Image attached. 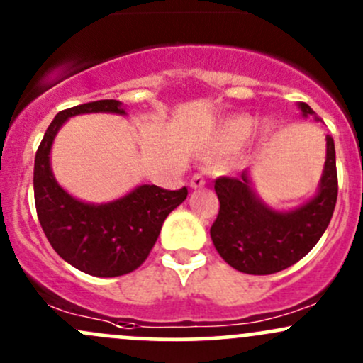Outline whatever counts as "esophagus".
<instances>
[{
  "label": "esophagus",
  "instance_id": "34e87169",
  "mask_svg": "<svg viewBox=\"0 0 363 363\" xmlns=\"http://www.w3.org/2000/svg\"><path fill=\"white\" fill-rule=\"evenodd\" d=\"M189 186H191L193 189H198V188H203L205 186V179L201 174H194L191 177V182H189Z\"/></svg>",
  "mask_w": 363,
  "mask_h": 363
}]
</instances>
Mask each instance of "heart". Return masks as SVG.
Returning a JSON list of instances; mask_svg holds the SVG:
<instances>
[{"label":"heart","instance_id":"1","mask_svg":"<svg viewBox=\"0 0 363 363\" xmlns=\"http://www.w3.org/2000/svg\"><path fill=\"white\" fill-rule=\"evenodd\" d=\"M255 128V120L249 114H238V116H233L230 120L224 121L216 133H213L212 146L217 150H235L240 147L242 144H245L249 140V137L254 133ZM262 135L268 137L273 133V125L269 121H266L261 128Z\"/></svg>","mask_w":363,"mask_h":363}]
</instances>
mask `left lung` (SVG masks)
<instances>
[{
    "label": "left lung",
    "mask_w": 363,
    "mask_h": 363,
    "mask_svg": "<svg viewBox=\"0 0 363 363\" xmlns=\"http://www.w3.org/2000/svg\"><path fill=\"white\" fill-rule=\"evenodd\" d=\"M304 118L316 114L299 102ZM327 140L325 165L315 196L292 211H274L255 193L250 170L238 177L216 179L219 216L211 228L213 247L220 257L247 274H272L296 264L325 233L337 200L335 147Z\"/></svg>",
    "instance_id": "left-lung-1"
}]
</instances>
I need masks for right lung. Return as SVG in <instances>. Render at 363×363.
<instances>
[{
	"mask_svg": "<svg viewBox=\"0 0 363 363\" xmlns=\"http://www.w3.org/2000/svg\"><path fill=\"white\" fill-rule=\"evenodd\" d=\"M90 113L127 114L121 102L113 99L57 114L34 158V203L48 242L64 261L91 277H121L146 261L163 220L186 200L188 189L169 191L140 184L108 203H89L67 193L52 172V144L69 118Z\"/></svg>",
	"mask_w": 363,
	"mask_h": 363,
	"instance_id": "obj_1",
	"label": "right lung"
}]
</instances>
